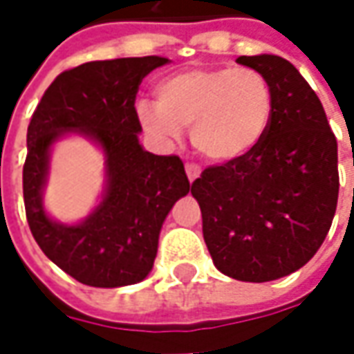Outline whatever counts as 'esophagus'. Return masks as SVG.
<instances>
[{
    "label": "esophagus",
    "instance_id": "34e87169",
    "mask_svg": "<svg viewBox=\"0 0 354 354\" xmlns=\"http://www.w3.org/2000/svg\"><path fill=\"white\" fill-rule=\"evenodd\" d=\"M185 171H187V177H189L191 183L201 175V167H198L197 163H187V165H185Z\"/></svg>",
    "mask_w": 354,
    "mask_h": 354
}]
</instances>
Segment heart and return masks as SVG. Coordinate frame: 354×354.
I'll return each instance as SVG.
<instances>
[{
  "mask_svg": "<svg viewBox=\"0 0 354 354\" xmlns=\"http://www.w3.org/2000/svg\"><path fill=\"white\" fill-rule=\"evenodd\" d=\"M157 102L140 100L138 116L163 138L191 140L211 161H232L252 151L272 120L274 96L266 76L248 66H193L163 76Z\"/></svg>",
  "mask_w": 354,
  "mask_h": 354,
  "instance_id": "1",
  "label": "heart"
}]
</instances>
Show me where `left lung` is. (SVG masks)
Masks as SVG:
<instances>
[{"label":"left lung","instance_id":"1","mask_svg":"<svg viewBox=\"0 0 354 354\" xmlns=\"http://www.w3.org/2000/svg\"><path fill=\"white\" fill-rule=\"evenodd\" d=\"M236 62L270 82V126L246 156L203 171L191 193L214 266L262 283L306 266L327 236L339 197L337 140L317 94L292 62L276 55Z\"/></svg>","mask_w":354,"mask_h":354}]
</instances>
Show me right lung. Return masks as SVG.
<instances>
[{
    "label": "right lung",
    "mask_w": 354,
    "mask_h": 354,
    "mask_svg": "<svg viewBox=\"0 0 354 354\" xmlns=\"http://www.w3.org/2000/svg\"><path fill=\"white\" fill-rule=\"evenodd\" d=\"M165 57L92 61L57 76L27 128L23 165L25 214L39 248L68 276L94 288L142 281L153 268L161 225L191 189L179 156H153L138 142L136 94ZM86 133L103 145L109 191L80 225L53 223L40 205L48 147L62 131Z\"/></svg>",
    "instance_id": "obj_1"
}]
</instances>
